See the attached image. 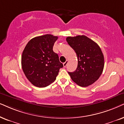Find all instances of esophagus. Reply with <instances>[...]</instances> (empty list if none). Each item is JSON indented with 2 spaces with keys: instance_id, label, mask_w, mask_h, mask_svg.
I'll return each instance as SVG.
<instances>
[{
  "instance_id": "obj_1",
  "label": "esophagus",
  "mask_w": 124,
  "mask_h": 124,
  "mask_svg": "<svg viewBox=\"0 0 124 124\" xmlns=\"http://www.w3.org/2000/svg\"><path fill=\"white\" fill-rule=\"evenodd\" d=\"M68 60H66V61L65 62H64V63H63V67H65L66 66H67V63H68Z\"/></svg>"
}]
</instances>
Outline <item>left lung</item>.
Wrapping results in <instances>:
<instances>
[{
    "instance_id": "8db88e82",
    "label": "left lung",
    "mask_w": 124,
    "mask_h": 124,
    "mask_svg": "<svg viewBox=\"0 0 124 124\" xmlns=\"http://www.w3.org/2000/svg\"><path fill=\"white\" fill-rule=\"evenodd\" d=\"M69 45L75 51L78 66L74 72H68L72 81L81 87H87L99 78L103 72L104 58L98 44L87 36L67 37Z\"/></svg>"
}]
</instances>
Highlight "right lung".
<instances>
[{
  "label": "right lung",
  "instance_id": "1",
  "mask_svg": "<svg viewBox=\"0 0 124 124\" xmlns=\"http://www.w3.org/2000/svg\"><path fill=\"white\" fill-rule=\"evenodd\" d=\"M57 36L45 34L31 39L21 57V66L29 81L37 87H45L55 80L63 67L58 55L53 50Z\"/></svg>",
  "mask_w": 124,
  "mask_h": 124
}]
</instances>
